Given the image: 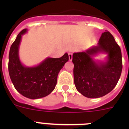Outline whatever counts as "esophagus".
Segmentation results:
<instances>
[{
  "label": "esophagus",
  "mask_w": 129,
  "mask_h": 129,
  "mask_svg": "<svg viewBox=\"0 0 129 129\" xmlns=\"http://www.w3.org/2000/svg\"><path fill=\"white\" fill-rule=\"evenodd\" d=\"M68 58H69V61H71L72 60V53H68Z\"/></svg>",
  "instance_id": "esophagus-1"
}]
</instances>
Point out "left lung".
<instances>
[{
    "instance_id": "left-lung-1",
    "label": "left lung",
    "mask_w": 129,
    "mask_h": 129,
    "mask_svg": "<svg viewBox=\"0 0 129 129\" xmlns=\"http://www.w3.org/2000/svg\"><path fill=\"white\" fill-rule=\"evenodd\" d=\"M101 53L106 54L104 61L95 59ZM72 62L76 89L88 98H98L111 92L122 71L121 49L107 31L101 34L96 46L73 53Z\"/></svg>"
}]
</instances>
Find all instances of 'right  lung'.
<instances>
[{
	"label": "right lung",
	"mask_w": 129,
	"mask_h": 129,
	"mask_svg": "<svg viewBox=\"0 0 129 129\" xmlns=\"http://www.w3.org/2000/svg\"><path fill=\"white\" fill-rule=\"evenodd\" d=\"M28 31H21L11 44L9 53V74L15 89L20 94L37 100L47 96L54 90L58 74L69 58L65 53L59 58L46 57L36 66L24 65L19 58V46L22 35Z\"/></svg>",
	"instance_id": "obj_1"
}]
</instances>
